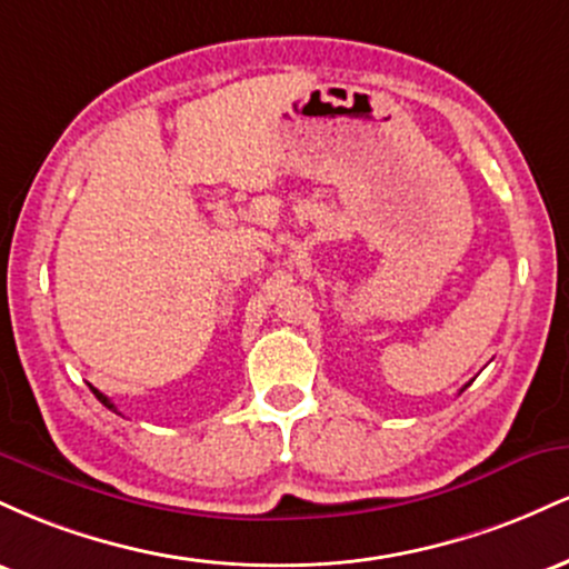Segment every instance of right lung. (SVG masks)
Here are the masks:
<instances>
[{
	"mask_svg": "<svg viewBox=\"0 0 569 569\" xmlns=\"http://www.w3.org/2000/svg\"><path fill=\"white\" fill-rule=\"evenodd\" d=\"M93 393H96V398H98V401H101V403H103V407L114 409V403H112V401H109V398H107V396H103V393H98V390H96V388H93Z\"/></svg>",
	"mask_w": 569,
	"mask_h": 569,
	"instance_id": "obj_1",
	"label": "right lung"
}]
</instances>
